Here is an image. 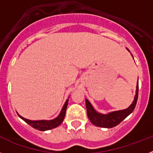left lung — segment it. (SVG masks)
Listing matches in <instances>:
<instances>
[{"instance_id":"left-lung-1","label":"left lung","mask_w":153,"mask_h":153,"mask_svg":"<svg viewBox=\"0 0 153 153\" xmlns=\"http://www.w3.org/2000/svg\"><path fill=\"white\" fill-rule=\"evenodd\" d=\"M138 92H139V83L137 82L134 100H133V102H132L130 106L125 109L111 112V113H109L108 114H102V113H100L96 111L94 108L91 105V103L90 102V101L87 99H86V112H87V116H88L89 120H90V122L93 125H95L99 127H102V128H113V127L116 126H117L118 124H120V123L122 122L124 119L126 118L134 110L138 100Z\"/></svg>"}]
</instances>
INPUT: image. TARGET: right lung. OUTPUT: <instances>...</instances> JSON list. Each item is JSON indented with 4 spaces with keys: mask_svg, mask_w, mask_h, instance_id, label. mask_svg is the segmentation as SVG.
Returning a JSON list of instances; mask_svg holds the SVG:
<instances>
[{
    "mask_svg": "<svg viewBox=\"0 0 153 153\" xmlns=\"http://www.w3.org/2000/svg\"><path fill=\"white\" fill-rule=\"evenodd\" d=\"M69 100L67 99L66 102H65L64 105H63V108H62L61 111H60V114L58 115L56 118L51 120H30L27 119H25L22 117L21 116L18 114L19 117L22 119L24 121L29 124L30 126L34 128V129H37L40 131H46L49 130V129H52L53 128H56L58 126H60V124L63 123V120H64L65 114H66V110H67V104H68Z\"/></svg>",
    "mask_w": 153,
    "mask_h": 153,
    "instance_id": "add662e5",
    "label": "right lung"
}]
</instances>
